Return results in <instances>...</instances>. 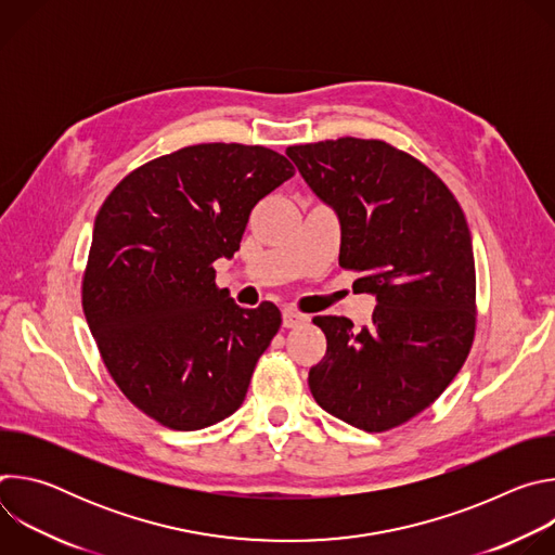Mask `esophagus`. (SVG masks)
<instances>
[{
    "label": "esophagus",
    "instance_id": "obj_1",
    "mask_svg": "<svg viewBox=\"0 0 555 555\" xmlns=\"http://www.w3.org/2000/svg\"><path fill=\"white\" fill-rule=\"evenodd\" d=\"M302 323H307V315H302V313H298L294 309H285L283 311V327L292 330V327H298Z\"/></svg>",
    "mask_w": 555,
    "mask_h": 555
}]
</instances>
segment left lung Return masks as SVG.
I'll return each instance as SVG.
<instances>
[{"mask_svg": "<svg viewBox=\"0 0 555 555\" xmlns=\"http://www.w3.org/2000/svg\"><path fill=\"white\" fill-rule=\"evenodd\" d=\"M340 219V268L375 294L360 330L315 315L327 336L309 369L313 400L366 433L402 426L461 371L477 332V274L465 215L411 153L384 140L338 138L285 151Z\"/></svg>", "mask_w": 555, "mask_h": 555, "instance_id": "1", "label": "left lung"}]
</instances>
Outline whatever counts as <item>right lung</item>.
<instances>
[{
    "label": "right lung",
    "mask_w": 555,
    "mask_h": 555,
    "mask_svg": "<svg viewBox=\"0 0 555 555\" xmlns=\"http://www.w3.org/2000/svg\"><path fill=\"white\" fill-rule=\"evenodd\" d=\"M292 176L268 146L208 142L133 169L103 202L83 311L112 379L157 424L199 430L244 404L281 311L236 305L212 263L240 250L253 208Z\"/></svg>",
    "instance_id": "1"
}]
</instances>
